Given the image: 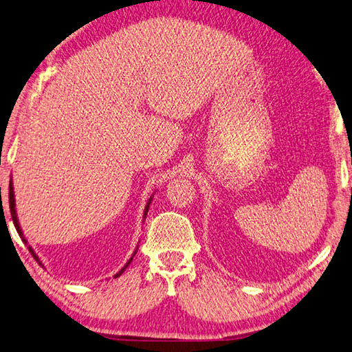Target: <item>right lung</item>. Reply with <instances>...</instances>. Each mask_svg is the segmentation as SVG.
I'll list each match as a JSON object with an SVG mask.
<instances>
[{"label":"right lung","instance_id":"obj_1","mask_svg":"<svg viewBox=\"0 0 352 352\" xmlns=\"http://www.w3.org/2000/svg\"><path fill=\"white\" fill-rule=\"evenodd\" d=\"M152 197L154 195H151V198L148 200V203H146V206H144V215H143V219H146V215H148V210H149V204H151V201H152ZM9 206H10V214H12V220H14V225H15V228H16V232H18V235H20L21 237V240L25 243V245H28V240H25V237H24V234H23V229H21V226H20V221H18V215H16V209H15V192H14V183H12V180H10V184H9ZM28 249H29V252L32 254V257H34L38 263H40L41 266H43V263H41V260H40V257H38V255L35 254V251L34 249H32V246H29L28 245ZM137 249H138V246H137ZM137 249H135V252L132 254V257L127 260V263L121 267V270L115 274L113 277H120L121 274L124 272V270L127 266L131 265V261H132V258H133V255L137 254Z\"/></svg>","mask_w":352,"mask_h":352}]
</instances>
